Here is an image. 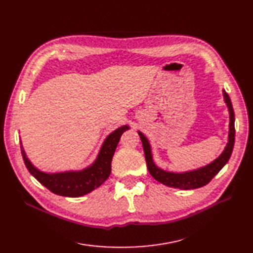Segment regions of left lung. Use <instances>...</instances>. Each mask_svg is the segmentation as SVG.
Instances as JSON below:
<instances>
[{
	"mask_svg": "<svg viewBox=\"0 0 253 253\" xmlns=\"http://www.w3.org/2000/svg\"><path fill=\"white\" fill-rule=\"evenodd\" d=\"M222 94H223V99L226 107H228L229 115H230L228 143H226L223 152L209 165L198 168V169L185 171V172H170V171H165L164 169H160V168L154 163L150 141H148V139L141 131H138L142 141V145H143L147 169L150 171L151 175L156 179L157 182L164 184L166 186L173 187V188L183 189V190L200 188V187H203L206 184H209L211 180V178L215 176L216 174H218V172L222 169V168L226 165V163H228L231 157V154L233 152V146H234V141H235V127H234L235 118H234V110H233L232 102L229 95L226 94L224 89H222Z\"/></svg>",
	"mask_w": 253,
	"mask_h": 253,
	"instance_id": "1",
	"label": "left lung"
}]
</instances>
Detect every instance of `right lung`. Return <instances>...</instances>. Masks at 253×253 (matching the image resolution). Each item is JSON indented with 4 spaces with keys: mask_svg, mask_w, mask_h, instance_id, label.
I'll return each instance as SVG.
<instances>
[{
    "mask_svg": "<svg viewBox=\"0 0 253 253\" xmlns=\"http://www.w3.org/2000/svg\"><path fill=\"white\" fill-rule=\"evenodd\" d=\"M128 129V125H123L108 134L93 164L82 170L48 173L37 169L27 157L20 141L22 157L29 172L51 192L63 197H82L98 188L106 182L111 173V161L121 135Z\"/></svg>",
    "mask_w": 253,
    "mask_h": 253,
    "instance_id": "obj_1",
    "label": "right lung"
}]
</instances>
